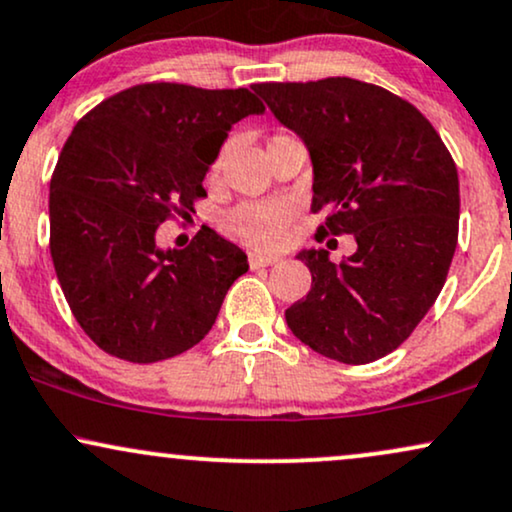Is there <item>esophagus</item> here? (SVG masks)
Returning <instances> with one entry per match:
<instances>
[{
  "instance_id": "obj_1",
  "label": "esophagus",
  "mask_w": 512,
  "mask_h": 512,
  "mask_svg": "<svg viewBox=\"0 0 512 512\" xmlns=\"http://www.w3.org/2000/svg\"><path fill=\"white\" fill-rule=\"evenodd\" d=\"M250 267L252 269H260V267H272V264H276V262H281L279 257H274V255H262V252H250Z\"/></svg>"
}]
</instances>
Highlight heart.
Returning <instances> with one entry per match:
<instances>
[{
  "label": "heart",
  "mask_w": 512,
  "mask_h": 512,
  "mask_svg": "<svg viewBox=\"0 0 512 512\" xmlns=\"http://www.w3.org/2000/svg\"><path fill=\"white\" fill-rule=\"evenodd\" d=\"M288 138V133H274L272 140ZM269 140V143H272ZM226 159V145L221 147L214 157V162L209 164L207 178L212 183L219 181L221 169H224ZM293 224V207L286 202H243V205L233 207L226 214L221 226L229 233L231 238H236L238 243L250 245L257 250H274L281 248L288 238V229Z\"/></svg>",
  "instance_id": "heart-1"
}]
</instances>
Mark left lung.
I'll list each match as a JSON object with an SVG mask.
<instances>
[{"label": "left lung", "instance_id": "1", "mask_svg": "<svg viewBox=\"0 0 512 512\" xmlns=\"http://www.w3.org/2000/svg\"><path fill=\"white\" fill-rule=\"evenodd\" d=\"M276 119L305 140L315 166L312 212L322 236H353L334 264L303 250L312 274L286 310L315 353L367 365L389 355L439 298L458 245V169L441 135L408 100L346 76L255 83Z\"/></svg>", "mask_w": 512, "mask_h": 512}]
</instances>
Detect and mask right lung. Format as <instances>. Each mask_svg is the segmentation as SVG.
<instances>
[{
    "instance_id": "obj_1",
    "label": "right lung",
    "mask_w": 512,
    "mask_h": 512,
    "mask_svg": "<svg viewBox=\"0 0 512 512\" xmlns=\"http://www.w3.org/2000/svg\"><path fill=\"white\" fill-rule=\"evenodd\" d=\"M248 88L143 83L80 119L49 181V252L73 317L104 353L150 365L209 334L248 257L207 226L162 250L159 224L190 217L233 123L262 114Z\"/></svg>"
}]
</instances>
